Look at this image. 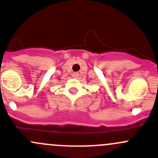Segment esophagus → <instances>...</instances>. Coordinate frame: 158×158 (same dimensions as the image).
Instances as JSON below:
<instances>
[{"mask_svg":"<svg viewBox=\"0 0 158 158\" xmlns=\"http://www.w3.org/2000/svg\"><path fill=\"white\" fill-rule=\"evenodd\" d=\"M78 75H79L78 72H73V77L77 78L78 77Z\"/></svg>","mask_w":158,"mask_h":158,"instance_id":"esophagus-1","label":"esophagus"}]
</instances>
